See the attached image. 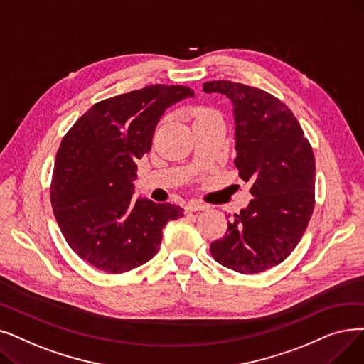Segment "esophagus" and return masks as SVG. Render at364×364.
<instances>
[{
    "mask_svg": "<svg viewBox=\"0 0 364 364\" xmlns=\"http://www.w3.org/2000/svg\"><path fill=\"white\" fill-rule=\"evenodd\" d=\"M186 210H187L188 213H193V211H205V210H208V205H205V203H202V202H199V200H191V202H187Z\"/></svg>",
    "mask_w": 364,
    "mask_h": 364,
    "instance_id": "obj_1",
    "label": "esophagus"
}]
</instances>
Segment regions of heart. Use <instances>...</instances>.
<instances>
[{
    "instance_id": "heart-1",
    "label": "heart",
    "mask_w": 364,
    "mask_h": 364,
    "mask_svg": "<svg viewBox=\"0 0 364 364\" xmlns=\"http://www.w3.org/2000/svg\"><path fill=\"white\" fill-rule=\"evenodd\" d=\"M191 116L193 117V124H199V123H203V122H210V120L221 119L220 113L215 112L214 108H211V107H203V105L195 107V108L192 109Z\"/></svg>"
}]
</instances>
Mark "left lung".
<instances>
[{"mask_svg":"<svg viewBox=\"0 0 364 364\" xmlns=\"http://www.w3.org/2000/svg\"><path fill=\"white\" fill-rule=\"evenodd\" d=\"M233 104L235 166L255 196L228 223L211 256L251 275L286 260L306 230L315 205V157L291 109L262 89L228 80L203 83Z\"/></svg>","mask_w":364,"mask_h":364,"instance_id":"left-lung-1","label":"left lung"}]
</instances>
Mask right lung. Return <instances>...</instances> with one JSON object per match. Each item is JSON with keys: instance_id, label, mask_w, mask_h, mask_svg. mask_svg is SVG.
Listing matches in <instances>:
<instances>
[{"instance_id": "right-lung-1", "label": "right lung", "mask_w": 364, "mask_h": 364, "mask_svg": "<svg viewBox=\"0 0 364 364\" xmlns=\"http://www.w3.org/2000/svg\"><path fill=\"white\" fill-rule=\"evenodd\" d=\"M187 86L151 85L93 104L62 138L50 184L53 214L75 255L108 274L149 262L176 203L134 199L136 159L151 150L157 122Z\"/></svg>"}]
</instances>
